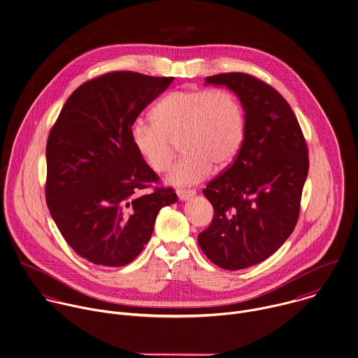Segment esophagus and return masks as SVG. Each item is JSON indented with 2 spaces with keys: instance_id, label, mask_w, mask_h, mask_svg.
I'll return each mask as SVG.
<instances>
[{
  "instance_id": "obj_1",
  "label": "esophagus",
  "mask_w": 358,
  "mask_h": 358,
  "mask_svg": "<svg viewBox=\"0 0 358 358\" xmlns=\"http://www.w3.org/2000/svg\"><path fill=\"white\" fill-rule=\"evenodd\" d=\"M177 195H178L180 201H188L196 195V191L195 189H177Z\"/></svg>"
}]
</instances>
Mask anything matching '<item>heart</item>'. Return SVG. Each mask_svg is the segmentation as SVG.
Listing matches in <instances>:
<instances>
[{"label": "heart", "instance_id": "heart-1", "mask_svg": "<svg viewBox=\"0 0 358 358\" xmlns=\"http://www.w3.org/2000/svg\"><path fill=\"white\" fill-rule=\"evenodd\" d=\"M152 119L133 123L131 141L156 173L170 167L180 143L184 155L167 176L174 185L201 182L213 164L228 166L245 140L243 108L222 88L171 91L155 105Z\"/></svg>", "mask_w": 358, "mask_h": 358}]
</instances>
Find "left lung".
<instances>
[{
    "instance_id": "8db88e82",
    "label": "left lung",
    "mask_w": 358,
    "mask_h": 358,
    "mask_svg": "<svg viewBox=\"0 0 358 358\" xmlns=\"http://www.w3.org/2000/svg\"><path fill=\"white\" fill-rule=\"evenodd\" d=\"M206 84L234 91L245 110V140L234 163L209 181L203 195L215 215L198 235L208 259L242 270L275 253L293 232L308 173V150L285 98L246 73H221Z\"/></svg>"
}]
</instances>
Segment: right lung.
I'll use <instances>...</instances> for the list:
<instances>
[{"label": "right lung", "mask_w": 358, "mask_h": 358, "mask_svg": "<svg viewBox=\"0 0 358 358\" xmlns=\"http://www.w3.org/2000/svg\"><path fill=\"white\" fill-rule=\"evenodd\" d=\"M110 72L85 81L65 102L47 141L45 199L58 229L83 259L106 267L131 263L150 239L173 188L131 141V126L173 81Z\"/></svg>", "instance_id": "obj_1"}]
</instances>
